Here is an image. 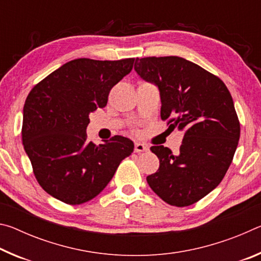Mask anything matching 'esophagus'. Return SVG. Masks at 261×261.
<instances>
[{"mask_svg":"<svg viewBox=\"0 0 261 261\" xmlns=\"http://www.w3.org/2000/svg\"><path fill=\"white\" fill-rule=\"evenodd\" d=\"M147 151H149L148 145L143 144V143H138V141L135 144V152L141 153V152H147Z\"/></svg>","mask_w":261,"mask_h":261,"instance_id":"34e87169","label":"esophagus"}]
</instances>
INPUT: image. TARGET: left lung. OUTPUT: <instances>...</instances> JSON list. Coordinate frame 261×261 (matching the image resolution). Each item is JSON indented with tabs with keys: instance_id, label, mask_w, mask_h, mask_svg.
Segmentation results:
<instances>
[{
	"instance_id": "1",
	"label": "left lung",
	"mask_w": 261,
	"mask_h": 261,
	"mask_svg": "<svg viewBox=\"0 0 261 261\" xmlns=\"http://www.w3.org/2000/svg\"><path fill=\"white\" fill-rule=\"evenodd\" d=\"M135 70L160 92L161 118L168 129L184 132L179 152L159 145L160 160L147 176L151 189L167 204L184 207L207 196L223 179L240 140L241 126L227 86L183 57L136 59Z\"/></svg>"
}]
</instances>
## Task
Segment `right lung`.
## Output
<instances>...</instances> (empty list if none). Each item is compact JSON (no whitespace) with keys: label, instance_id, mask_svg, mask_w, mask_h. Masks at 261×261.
<instances>
[{"label":"right lung","instance_id":"right-lung-1","mask_svg":"<svg viewBox=\"0 0 261 261\" xmlns=\"http://www.w3.org/2000/svg\"><path fill=\"white\" fill-rule=\"evenodd\" d=\"M135 59H77L37 84L23 109L24 149L35 178L51 197L79 205L107 187L134 141L115 136L96 146L87 141L90 114L106 107L114 85L129 74Z\"/></svg>","mask_w":261,"mask_h":261}]
</instances>
